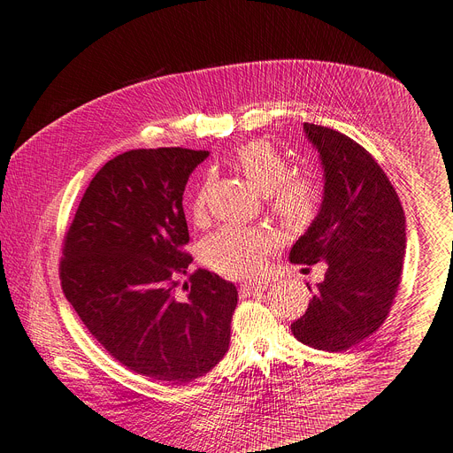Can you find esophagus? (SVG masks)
<instances>
[{
  "instance_id": "esophagus-1",
  "label": "esophagus",
  "mask_w": 453,
  "mask_h": 453,
  "mask_svg": "<svg viewBox=\"0 0 453 453\" xmlns=\"http://www.w3.org/2000/svg\"><path fill=\"white\" fill-rule=\"evenodd\" d=\"M267 289L265 284H240V295L250 296V295H258Z\"/></svg>"
}]
</instances>
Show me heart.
I'll use <instances>...</instances> for the list:
<instances>
[{"label": "heart", "mask_w": 453, "mask_h": 453, "mask_svg": "<svg viewBox=\"0 0 453 453\" xmlns=\"http://www.w3.org/2000/svg\"><path fill=\"white\" fill-rule=\"evenodd\" d=\"M234 165L255 189L265 193L269 211L286 226L300 227L313 219L319 205L317 184L306 174H288V162L273 145L264 140L240 145L234 153ZM205 196L207 182L191 202L195 220L205 217ZM271 248L273 236L264 229L222 226L203 240L202 257L211 269L224 277L250 279L264 269Z\"/></svg>", "instance_id": "heart-1"}]
</instances>
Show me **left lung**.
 Here are the masks:
<instances>
[{"mask_svg": "<svg viewBox=\"0 0 453 453\" xmlns=\"http://www.w3.org/2000/svg\"><path fill=\"white\" fill-rule=\"evenodd\" d=\"M304 133L320 155L324 198L289 260L326 262L327 269L317 288L308 284L313 296L291 331L315 349L348 351L375 334L394 304L406 219L397 191L363 145L315 124H304Z\"/></svg>", "mask_w": 453, "mask_h": 453, "instance_id": "8db88e82", "label": "left lung"}]
</instances>
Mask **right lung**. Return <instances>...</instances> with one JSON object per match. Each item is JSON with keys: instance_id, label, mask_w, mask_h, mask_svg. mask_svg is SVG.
Instances as JSON below:
<instances>
[{"instance_id": "obj_1", "label": "right lung", "mask_w": 453, "mask_h": 453, "mask_svg": "<svg viewBox=\"0 0 453 453\" xmlns=\"http://www.w3.org/2000/svg\"><path fill=\"white\" fill-rule=\"evenodd\" d=\"M209 157L182 147L133 149L109 160L78 205L59 260L62 289L85 327L138 375L188 384L229 348L234 284L211 271L189 275L182 195Z\"/></svg>"}]
</instances>
